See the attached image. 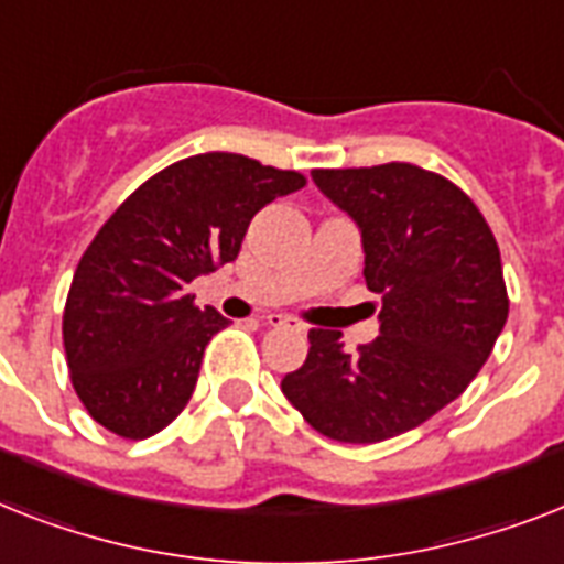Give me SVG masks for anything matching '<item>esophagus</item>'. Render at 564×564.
<instances>
[{
  "label": "esophagus",
  "mask_w": 564,
  "mask_h": 564,
  "mask_svg": "<svg viewBox=\"0 0 564 564\" xmlns=\"http://www.w3.org/2000/svg\"><path fill=\"white\" fill-rule=\"evenodd\" d=\"M267 324L269 327H295V322H292L290 315H281V313L267 315Z\"/></svg>",
  "instance_id": "34e87169"
}]
</instances>
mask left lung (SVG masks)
<instances>
[{
	"instance_id": "obj_1",
	"label": "left lung",
	"mask_w": 564,
	"mask_h": 564,
	"mask_svg": "<svg viewBox=\"0 0 564 564\" xmlns=\"http://www.w3.org/2000/svg\"><path fill=\"white\" fill-rule=\"evenodd\" d=\"M313 182L359 226L379 336L347 354L338 329H310L281 391L329 441H388L457 400L492 354L510 313L501 251L441 173L391 162L313 171Z\"/></svg>"
}]
</instances>
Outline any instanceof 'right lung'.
<instances>
[{
	"label": "right lung",
	"instance_id": "add662e5",
	"mask_svg": "<svg viewBox=\"0 0 564 564\" xmlns=\"http://www.w3.org/2000/svg\"><path fill=\"white\" fill-rule=\"evenodd\" d=\"M306 178L240 153H199L135 187L77 263L63 347L77 397L123 441L171 425L191 400L205 345L228 318L187 283L240 254L251 217Z\"/></svg>",
	"mask_w": 564,
	"mask_h": 564
}]
</instances>
